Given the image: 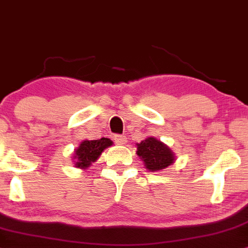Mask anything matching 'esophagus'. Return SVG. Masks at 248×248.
Masks as SVG:
<instances>
[{"label": "esophagus", "instance_id": "1", "mask_svg": "<svg viewBox=\"0 0 248 248\" xmlns=\"http://www.w3.org/2000/svg\"><path fill=\"white\" fill-rule=\"evenodd\" d=\"M114 140L118 144H124L127 142L126 136L120 135V134H116V135H114Z\"/></svg>", "mask_w": 248, "mask_h": 248}]
</instances>
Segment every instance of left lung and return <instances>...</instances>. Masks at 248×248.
Masks as SVG:
<instances>
[{"instance_id":"8db88e82","label":"left lung","mask_w":248,"mask_h":248,"mask_svg":"<svg viewBox=\"0 0 248 248\" xmlns=\"http://www.w3.org/2000/svg\"><path fill=\"white\" fill-rule=\"evenodd\" d=\"M150 171H157L169 167L173 162V154L166 144L154 138H148L138 143L136 152Z\"/></svg>"}]
</instances>
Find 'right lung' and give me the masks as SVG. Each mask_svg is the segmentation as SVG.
<instances>
[{"label": "right lung", "mask_w": 248, "mask_h": 248, "mask_svg": "<svg viewBox=\"0 0 248 248\" xmlns=\"http://www.w3.org/2000/svg\"><path fill=\"white\" fill-rule=\"evenodd\" d=\"M113 142L107 138H102L100 140H86L81 142L78 149L75 152L76 166L78 168L86 169L96 158L101 155L104 149L112 146Z\"/></svg>", "instance_id": "1"}]
</instances>
